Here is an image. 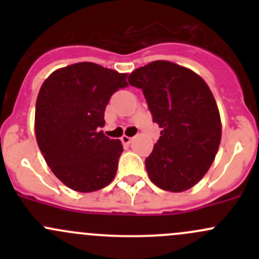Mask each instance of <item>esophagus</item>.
Instances as JSON below:
<instances>
[{
    "label": "esophagus",
    "instance_id": "34e87169",
    "mask_svg": "<svg viewBox=\"0 0 259 259\" xmlns=\"http://www.w3.org/2000/svg\"><path fill=\"white\" fill-rule=\"evenodd\" d=\"M134 139V138H132V137H127V135H124V137L121 138V142L124 143V144H130V143H132V140Z\"/></svg>",
    "mask_w": 259,
    "mask_h": 259
}]
</instances>
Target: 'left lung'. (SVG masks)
<instances>
[{
	"mask_svg": "<svg viewBox=\"0 0 259 259\" xmlns=\"http://www.w3.org/2000/svg\"><path fill=\"white\" fill-rule=\"evenodd\" d=\"M143 90L160 138L145 159L156 187L184 192L197 184L213 163L221 144V116L205 81L187 67L153 61L127 77Z\"/></svg>",
	"mask_w": 259,
	"mask_h": 259,
	"instance_id": "1",
	"label": "left lung"
}]
</instances>
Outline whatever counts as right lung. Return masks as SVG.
<instances>
[{"instance_id":"obj_1","label":"right lung","mask_w":259,"mask_h":259,"mask_svg":"<svg viewBox=\"0 0 259 259\" xmlns=\"http://www.w3.org/2000/svg\"><path fill=\"white\" fill-rule=\"evenodd\" d=\"M126 86V74L94 62L56 70L41 86L36 139L52 173L70 189L95 192L113 182L122 145L100 127L111 95Z\"/></svg>"}]
</instances>
